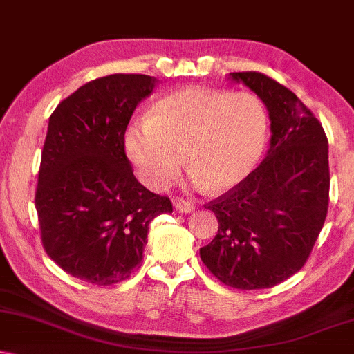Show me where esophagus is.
Returning a JSON list of instances; mask_svg holds the SVG:
<instances>
[{
  "label": "esophagus",
  "mask_w": 354,
  "mask_h": 354,
  "mask_svg": "<svg viewBox=\"0 0 354 354\" xmlns=\"http://www.w3.org/2000/svg\"><path fill=\"white\" fill-rule=\"evenodd\" d=\"M172 203H174V208H176V210L180 212V213H190V212H194V208H195L194 203L187 202V200L178 198V197L174 198Z\"/></svg>",
  "instance_id": "34e87169"
}]
</instances>
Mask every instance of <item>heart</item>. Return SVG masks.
<instances>
[{"label": "heart", "instance_id": "b5f03b06", "mask_svg": "<svg viewBox=\"0 0 354 354\" xmlns=\"http://www.w3.org/2000/svg\"><path fill=\"white\" fill-rule=\"evenodd\" d=\"M268 128L264 104L251 91L189 86L159 100L149 118L133 121L124 151L151 189L169 184L187 157L195 185L228 192L259 164Z\"/></svg>", "mask_w": 354, "mask_h": 354}]
</instances>
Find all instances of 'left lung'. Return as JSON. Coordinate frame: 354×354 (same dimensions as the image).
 Masks as SVG:
<instances>
[{
    "label": "left lung",
    "instance_id": "left-lung-1",
    "mask_svg": "<svg viewBox=\"0 0 354 354\" xmlns=\"http://www.w3.org/2000/svg\"><path fill=\"white\" fill-rule=\"evenodd\" d=\"M263 100L268 156L236 189L212 200L218 233L200 248L207 269L239 290L268 289L304 268L328 212V139L289 88L259 72H233Z\"/></svg>",
    "mask_w": 354,
    "mask_h": 354
}]
</instances>
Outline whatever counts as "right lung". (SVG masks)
<instances>
[{"instance_id":"add662e5","label":"right lung","mask_w":354,"mask_h":354,"mask_svg":"<svg viewBox=\"0 0 354 354\" xmlns=\"http://www.w3.org/2000/svg\"><path fill=\"white\" fill-rule=\"evenodd\" d=\"M157 78L115 73L59 103L44 142L36 210L47 256L80 281L111 286L139 268L151 221L172 212L169 197L134 177L124 133Z\"/></svg>"}]
</instances>
